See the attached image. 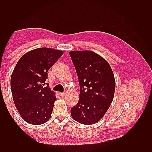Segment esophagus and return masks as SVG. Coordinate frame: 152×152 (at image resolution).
<instances>
[{
	"instance_id": "obj_1",
	"label": "esophagus",
	"mask_w": 152,
	"mask_h": 152,
	"mask_svg": "<svg viewBox=\"0 0 152 152\" xmlns=\"http://www.w3.org/2000/svg\"><path fill=\"white\" fill-rule=\"evenodd\" d=\"M59 95L61 96H65L66 95V93L65 92H64V93H59Z\"/></svg>"
}]
</instances>
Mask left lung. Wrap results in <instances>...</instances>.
Instances as JSON below:
<instances>
[{
	"label": "left lung",
	"mask_w": 152,
	"mask_h": 152,
	"mask_svg": "<svg viewBox=\"0 0 152 152\" xmlns=\"http://www.w3.org/2000/svg\"><path fill=\"white\" fill-rule=\"evenodd\" d=\"M80 85L79 102L71 108L72 118L86 125L100 121L113 99L115 80L107 60L91 50L69 53Z\"/></svg>",
	"instance_id": "obj_1"
}]
</instances>
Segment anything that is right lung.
Returning a JSON list of instances; mask_svg holds the SVG:
<instances>
[{
    "label": "right lung",
    "mask_w": 152,
    "mask_h": 152,
    "mask_svg": "<svg viewBox=\"0 0 152 152\" xmlns=\"http://www.w3.org/2000/svg\"><path fill=\"white\" fill-rule=\"evenodd\" d=\"M63 50L40 48L26 53L18 61L11 77L14 103L27 123L40 125L48 122L56 96L47 87L48 72L61 57Z\"/></svg>",
    "instance_id": "1"
}]
</instances>
